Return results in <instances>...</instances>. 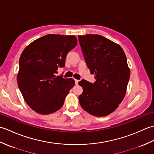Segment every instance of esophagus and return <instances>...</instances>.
I'll return each instance as SVG.
<instances>
[{
	"instance_id": "obj_1",
	"label": "esophagus",
	"mask_w": 154,
	"mask_h": 154,
	"mask_svg": "<svg viewBox=\"0 0 154 154\" xmlns=\"http://www.w3.org/2000/svg\"><path fill=\"white\" fill-rule=\"evenodd\" d=\"M75 84L77 85V84H78V83H79V80L75 79Z\"/></svg>"
}]
</instances>
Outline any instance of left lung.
I'll list each match as a JSON object with an SVG mask.
<instances>
[{
    "instance_id": "1",
    "label": "left lung",
    "mask_w": 154,
    "mask_h": 154,
    "mask_svg": "<svg viewBox=\"0 0 154 154\" xmlns=\"http://www.w3.org/2000/svg\"><path fill=\"white\" fill-rule=\"evenodd\" d=\"M78 38L87 67L96 79L94 83L79 81L83 90L79 103L93 116H107L119 107L126 93L130 70L125 53L120 45L100 35Z\"/></svg>"
}]
</instances>
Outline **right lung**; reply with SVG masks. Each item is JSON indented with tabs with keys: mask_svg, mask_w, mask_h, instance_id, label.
<instances>
[{
	"mask_svg": "<svg viewBox=\"0 0 154 154\" xmlns=\"http://www.w3.org/2000/svg\"><path fill=\"white\" fill-rule=\"evenodd\" d=\"M77 45L75 35L48 34L32 42L22 51L18 85L26 103L35 112L51 114L63 105L75 81L55 73L59 67L65 66L68 52Z\"/></svg>",
	"mask_w": 154,
	"mask_h": 154,
	"instance_id": "1",
	"label": "right lung"
}]
</instances>
